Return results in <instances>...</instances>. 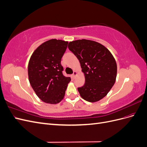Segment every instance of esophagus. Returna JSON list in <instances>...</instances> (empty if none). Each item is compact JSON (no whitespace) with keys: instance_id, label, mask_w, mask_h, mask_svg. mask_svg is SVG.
Masks as SVG:
<instances>
[{"instance_id":"34e87169","label":"esophagus","mask_w":147,"mask_h":147,"mask_svg":"<svg viewBox=\"0 0 147 147\" xmlns=\"http://www.w3.org/2000/svg\"><path fill=\"white\" fill-rule=\"evenodd\" d=\"M77 74H78V72H77V71H74V74H72V77H73V78H75V77H76L77 75Z\"/></svg>"}]
</instances>
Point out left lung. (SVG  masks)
I'll use <instances>...</instances> for the list:
<instances>
[{"instance_id": "8db88e82", "label": "left lung", "mask_w": 147, "mask_h": 147, "mask_svg": "<svg viewBox=\"0 0 147 147\" xmlns=\"http://www.w3.org/2000/svg\"><path fill=\"white\" fill-rule=\"evenodd\" d=\"M68 48L79 60L85 78L84 85L78 88L80 95L90 102L104 98L117 78V65L112 53L102 44L86 39L70 42Z\"/></svg>"}]
</instances>
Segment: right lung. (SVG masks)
I'll return each instance as SVG.
<instances>
[{"label":"right lung","mask_w":147,"mask_h":147,"mask_svg":"<svg viewBox=\"0 0 147 147\" xmlns=\"http://www.w3.org/2000/svg\"><path fill=\"white\" fill-rule=\"evenodd\" d=\"M67 44L62 40H49L35 49L29 59V83L38 98L47 104L59 103L70 82L63 75L61 64Z\"/></svg>","instance_id":"obj_1"}]
</instances>
